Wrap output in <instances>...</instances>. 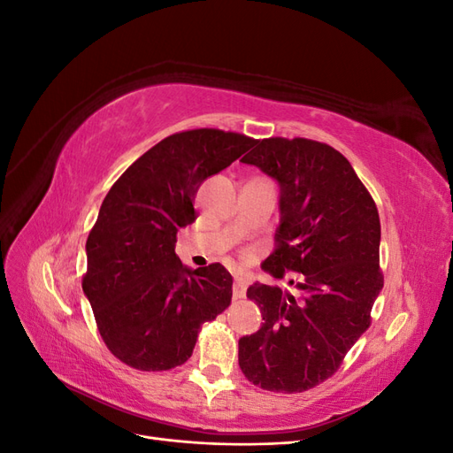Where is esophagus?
Segmentation results:
<instances>
[{
  "label": "esophagus",
  "instance_id": "esophagus-1",
  "mask_svg": "<svg viewBox=\"0 0 453 453\" xmlns=\"http://www.w3.org/2000/svg\"><path fill=\"white\" fill-rule=\"evenodd\" d=\"M250 285V278L245 276H236L234 278V287H232V296L234 298H243L245 296V289Z\"/></svg>",
  "mask_w": 453,
  "mask_h": 453
}]
</instances>
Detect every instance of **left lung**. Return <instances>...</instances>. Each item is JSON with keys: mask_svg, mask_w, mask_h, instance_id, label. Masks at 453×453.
Returning <instances> with one entry per match:
<instances>
[{"mask_svg": "<svg viewBox=\"0 0 453 453\" xmlns=\"http://www.w3.org/2000/svg\"><path fill=\"white\" fill-rule=\"evenodd\" d=\"M242 162L280 185L276 250L263 268L278 280L298 272L300 281L296 295L250 287L265 323L240 338L238 363L258 388L303 393L331 378L370 326L383 287L378 208L348 158L326 143L257 140Z\"/></svg>", "mask_w": 453, "mask_h": 453, "instance_id": "1", "label": "left lung"}]
</instances>
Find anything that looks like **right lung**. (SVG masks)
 <instances>
[{
    "instance_id": "1",
    "label": "right lung",
    "mask_w": 453,
    "mask_h": 453,
    "mask_svg": "<svg viewBox=\"0 0 453 453\" xmlns=\"http://www.w3.org/2000/svg\"><path fill=\"white\" fill-rule=\"evenodd\" d=\"M253 138L217 128L177 132L135 160L109 188L87 240L83 291L107 349L160 372L193 355L200 328L223 313L232 276L213 263L190 270L177 230L198 217L203 180L240 158Z\"/></svg>"
}]
</instances>
